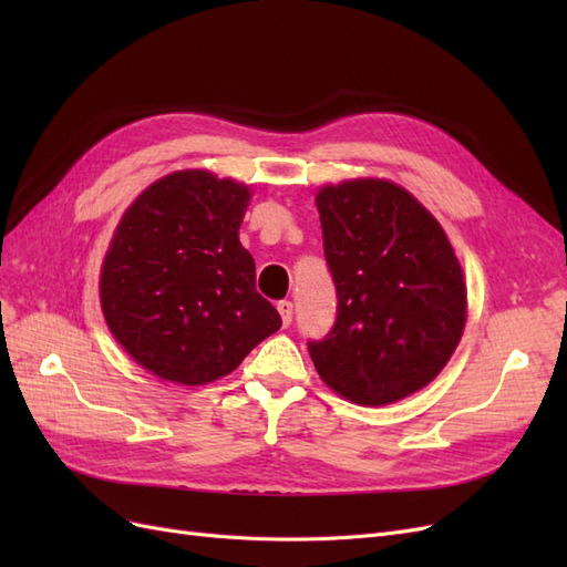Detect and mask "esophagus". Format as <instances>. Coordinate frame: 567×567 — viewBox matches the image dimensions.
I'll return each mask as SVG.
<instances>
[{
  "label": "esophagus",
  "instance_id": "obj_1",
  "mask_svg": "<svg viewBox=\"0 0 567 567\" xmlns=\"http://www.w3.org/2000/svg\"><path fill=\"white\" fill-rule=\"evenodd\" d=\"M277 310L281 315L284 326H290V321H293V302H290V300H279L277 302Z\"/></svg>",
  "mask_w": 567,
  "mask_h": 567
}]
</instances>
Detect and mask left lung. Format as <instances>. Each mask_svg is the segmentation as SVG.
Masks as SVG:
<instances>
[{
	"label": "left lung",
	"instance_id": "obj_1",
	"mask_svg": "<svg viewBox=\"0 0 567 567\" xmlns=\"http://www.w3.org/2000/svg\"><path fill=\"white\" fill-rule=\"evenodd\" d=\"M323 257L336 286L331 331L307 342L321 381L381 406L431 383L466 323V284L437 219L383 179L323 186Z\"/></svg>",
	"mask_w": 567,
	"mask_h": 567
}]
</instances>
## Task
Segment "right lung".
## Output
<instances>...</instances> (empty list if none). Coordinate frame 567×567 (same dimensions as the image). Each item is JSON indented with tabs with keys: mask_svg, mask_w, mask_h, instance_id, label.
<instances>
[{
	"mask_svg": "<svg viewBox=\"0 0 567 567\" xmlns=\"http://www.w3.org/2000/svg\"><path fill=\"white\" fill-rule=\"evenodd\" d=\"M248 200V186L186 169L151 184L120 219L101 307L120 346L165 381L210 383L281 329L238 241Z\"/></svg>",
	"mask_w": 567,
	"mask_h": 567,
	"instance_id": "right-lung-1",
	"label": "right lung"
}]
</instances>
